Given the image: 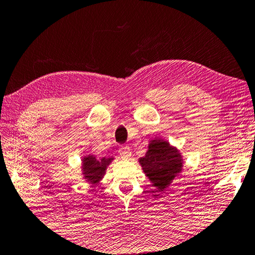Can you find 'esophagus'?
I'll return each mask as SVG.
<instances>
[{"label":"esophagus","instance_id":"34e87169","mask_svg":"<svg viewBox=\"0 0 255 255\" xmlns=\"http://www.w3.org/2000/svg\"><path fill=\"white\" fill-rule=\"evenodd\" d=\"M119 153L123 159H129L131 157L130 148H129L128 145H121L119 148Z\"/></svg>","mask_w":255,"mask_h":255}]
</instances>
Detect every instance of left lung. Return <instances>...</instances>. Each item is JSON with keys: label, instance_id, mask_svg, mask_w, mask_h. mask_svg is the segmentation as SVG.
<instances>
[{"label": "left lung", "instance_id": "1", "mask_svg": "<svg viewBox=\"0 0 255 255\" xmlns=\"http://www.w3.org/2000/svg\"><path fill=\"white\" fill-rule=\"evenodd\" d=\"M138 163L157 192L166 191L184 167L180 151L163 138L151 139L148 151L138 159Z\"/></svg>", "mask_w": 255, "mask_h": 255}]
</instances>
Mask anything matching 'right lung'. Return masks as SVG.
Instances as JSON below:
<instances>
[{
  "label": "right lung",
  "mask_w": 255,
  "mask_h": 255,
  "mask_svg": "<svg viewBox=\"0 0 255 255\" xmlns=\"http://www.w3.org/2000/svg\"><path fill=\"white\" fill-rule=\"evenodd\" d=\"M114 160L113 157H103V158H96L95 156L89 153L87 156L82 157V174L83 179L89 182L91 186H96L102 181L104 175L106 173L107 166Z\"/></svg>",
  "instance_id": "1"
}]
</instances>
